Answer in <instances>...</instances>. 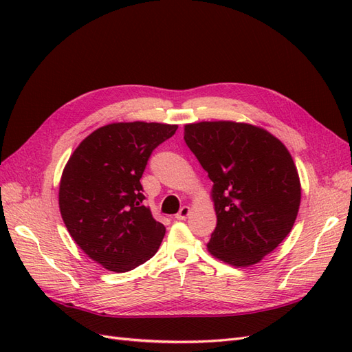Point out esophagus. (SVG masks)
<instances>
[{
    "label": "esophagus",
    "mask_w": 352,
    "mask_h": 352,
    "mask_svg": "<svg viewBox=\"0 0 352 352\" xmlns=\"http://www.w3.org/2000/svg\"><path fill=\"white\" fill-rule=\"evenodd\" d=\"M189 212H190V208L188 206H184L182 208L179 210V212L176 214V219L177 220H185L189 216Z\"/></svg>",
    "instance_id": "esophagus-1"
}]
</instances>
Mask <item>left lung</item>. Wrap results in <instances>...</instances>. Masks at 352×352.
I'll return each mask as SVG.
<instances>
[{"instance_id":"8db88e82","label":"left lung","mask_w":352,"mask_h":352,"mask_svg":"<svg viewBox=\"0 0 352 352\" xmlns=\"http://www.w3.org/2000/svg\"><path fill=\"white\" fill-rule=\"evenodd\" d=\"M185 142L212 182V257L250 267L289 235L301 182L287 148L263 127L230 120L185 124Z\"/></svg>"}]
</instances>
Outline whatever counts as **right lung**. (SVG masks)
Wrapping results in <instances>:
<instances>
[{
	"label": "right lung",
	"mask_w": 352,
	"mask_h": 352,
	"mask_svg": "<svg viewBox=\"0 0 352 352\" xmlns=\"http://www.w3.org/2000/svg\"><path fill=\"white\" fill-rule=\"evenodd\" d=\"M177 124L120 122L98 127L79 144L63 170L58 206L78 247L116 273L150 260L166 228L157 221L140 179L154 148Z\"/></svg>",
	"instance_id": "obj_1"
}]
</instances>
